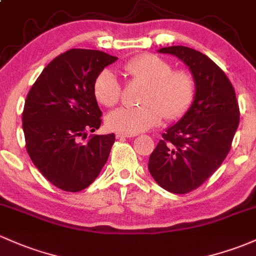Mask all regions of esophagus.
Masks as SVG:
<instances>
[{"label":"esophagus","instance_id":"esophagus-1","mask_svg":"<svg viewBox=\"0 0 256 256\" xmlns=\"http://www.w3.org/2000/svg\"><path fill=\"white\" fill-rule=\"evenodd\" d=\"M133 136H136V134H127V133H120V132H117V133H116V138H117V139H124V138H133Z\"/></svg>","mask_w":256,"mask_h":256}]
</instances>
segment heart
I'll list each match as a JSON object with an SVG mask.
<instances>
[{
  "mask_svg": "<svg viewBox=\"0 0 256 256\" xmlns=\"http://www.w3.org/2000/svg\"><path fill=\"white\" fill-rule=\"evenodd\" d=\"M123 70L146 86L142 95V105L123 106L107 114L106 124L112 130L127 134L145 132L164 116L170 120L180 117L193 101V76L184 70H172V66L156 54L134 57L123 64ZM92 90L101 105L111 107L120 101L122 85L117 74L105 68L96 76Z\"/></svg>",
  "mask_w": 256,
  "mask_h": 256,
  "instance_id": "obj_1",
  "label": "heart"
}]
</instances>
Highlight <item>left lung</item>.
Wrapping results in <instances>:
<instances>
[{"label": "left lung", "instance_id": "1", "mask_svg": "<svg viewBox=\"0 0 256 256\" xmlns=\"http://www.w3.org/2000/svg\"><path fill=\"white\" fill-rule=\"evenodd\" d=\"M180 58L195 84L192 105L162 134L149 158L155 182L174 194L194 190L221 166L239 124L234 89L224 70L202 52L186 46L158 50Z\"/></svg>", "mask_w": 256, "mask_h": 256}]
</instances>
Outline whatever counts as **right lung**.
Wrapping results in <instances>:
<instances>
[{
  "mask_svg": "<svg viewBox=\"0 0 256 256\" xmlns=\"http://www.w3.org/2000/svg\"><path fill=\"white\" fill-rule=\"evenodd\" d=\"M116 60L98 50L72 48L44 68L26 96L22 117L26 151L44 177L62 190L89 186L108 158L114 133L82 139L100 128L92 84Z\"/></svg>",
  "mask_w": 256,
  "mask_h": 256,
  "instance_id": "1",
  "label": "right lung"
}]
</instances>
